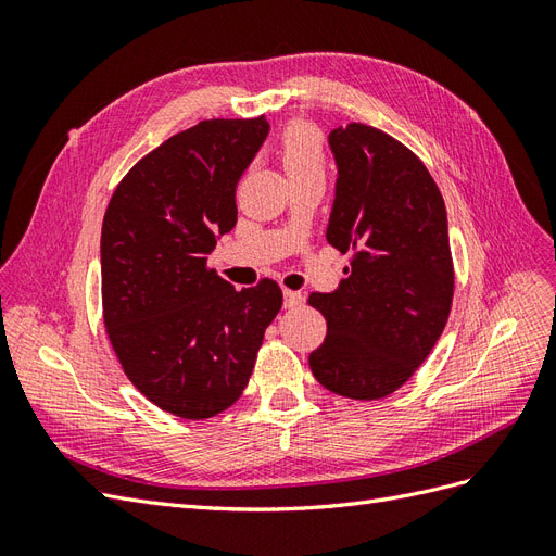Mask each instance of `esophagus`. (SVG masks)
Returning a JSON list of instances; mask_svg holds the SVG:
<instances>
[{"label":"esophagus","instance_id":"1","mask_svg":"<svg viewBox=\"0 0 556 556\" xmlns=\"http://www.w3.org/2000/svg\"><path fill=\"white\" fill-rule=\"evenodd\" d=\"M301 301H304V294H301V292H294V290H285L282 292L285 308H294V306L301 304Z\"/></svg>","mask_w":556,"mask_h":556}]
</instances>
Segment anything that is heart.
I'll return each mask as SVG.
<instances>
[{"instance_id":"obj_1","label":"heart","mask_w":556,"mask_h":556,"mask_svg":"<svg viewBox=\"0 0 556 556\" xmlns=\"http://www.w3.org/2000/svg\"><path fill=\"white\" fill-rule=\"evenodd\" d=\"M280 160L290 178L325 174V143L317 127L296 121L280 137Z\"/></svg>"}]
</instances>
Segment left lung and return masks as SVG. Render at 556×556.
I'll return each mask as SVG.
<instances>
[{
	"label": "left lung",
	"mask_w": 556,
	"mask_h": 556,
	"mask_svg": "<svg viewBox=\"0 0 556 556\" xmlns=\"http://www.w3.org/2000/svg\"><path fill=\"white\" fill-rule=\"evenodd\" d=\"M339 166L327 241L350 252L348 278L308 304L327 319L311 371L329 392L376 401L396 392L447 325L454 266L439 185L413 150L371 125L329 134Z\"/></svg>",
	"instance_id": "1"
}]
</instances>
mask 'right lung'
<instances>
[{
	"label": "right lung",
	"instance_id": "right-lung-1",
	"mask_svg": "<svg viewBox=\"0 0 556 556\" xmlns=\"http://www.w3.org/2000/svg\"><path fill=\"white\" fill-rule=\"evenodd\" d=\"M266 134L264 115L174 134L131 166L104 215L109 341L131 384L185 419L239 401L282 306L276 280L233 290L206 264L237 225V185Z\"/></svg>",
	"mask_w": 556,
	"mask_h": 556
}]
</instances>
